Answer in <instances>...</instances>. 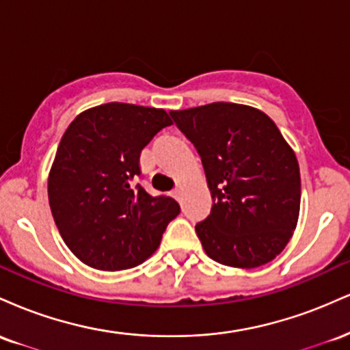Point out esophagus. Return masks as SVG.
I'll return each instance as SVG.
<instances>
[{
	"instance_id": "obj_1",
	"label": "esophagus",
	"mask_w": 350,
	"mask_h": 350,
	"mask_svg": "<svg viewBox=\"0 0 350 350\" xmlns=\"http://www.w3.org/2000/svg\"><path fill=\"white\" fill-rule=\"evenodd\" d=\"M180 194H183V191H180V187H176L174 191L171 192V196L174 198L176 200H180Z\"/></svg>"
}]
</instances>
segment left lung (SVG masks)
Returning <instances> with one entry per match:
<instances>
[{
  "mask_svg": "<svg viewBox=\"0 0 350 350\" xmlns=\"http://www.w3.org/2000/svg\"><path fill=\"white\" fill-rule=\"evenodd\" d=\"M170 115L198 150L214 199L196 226L204 250L243 270L271 262L291 240L301 204L298 159L278 126L258 108L228 102Z\"/></svg>",
  "mask_w": 350,
  "mask_h": 350,
  "instance_id": "1",
  "label": "left lung"
}]
</instances>
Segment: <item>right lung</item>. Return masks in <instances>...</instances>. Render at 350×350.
I'll return each mask as SVG.
<instances>
[{
    "instance_id": "1",
    "label": "right lung",
    "mask_w": 350,
    "mask_h": 350,
    "mask_svg": "<svg viewBox=\"0 0 350 350\" xmlns=\"http://www.w3.org/2000/svg\"><path fill=\"white\" fill-rule=\"evenodd\" d=\"M172 120L163 108L103 103L74 118L60 139L47 179L59 234L82 263L120 271L148 260L167 224L174 199L152 198L131 179L142 174L143 148Z\"/></svg>"
}]
</instances>
